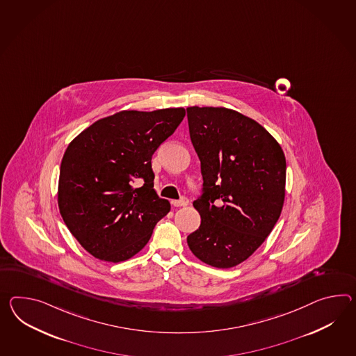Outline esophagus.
Wrapping results in <instances>:
<instances>
[{"label": "esophagus", "instance_id": "obj_1", "mask_svg": "<svg viewBox=\"0 0 356 356\" xmlns=\"http://www.w3.org/2000/svg\"><path fill=\"white\" fill-rule=\"evenodd\" d=\"M188 203H189L188 198H181V200H172V206H174V207H185V206H188Z\"/></svg>", "mask_w": 356, "mask_h": 356}]
</instances>
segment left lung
<instances>
[{"label":"left lung","mask_w":356,"mask_h":356,"mask_svg":"<svg viewBox=\"0 0 356 356\" xmlns=\"http://www.w3.org/2000/svg\"><path fill=\"white\" fill-rule=\"evenodd\" d=\"M191 143L200 156V226L188 235L195 257L218 269L260 247L284 203L286 156L260 123L227 108L189 106Z\"/></svg>","instance_id":"obj_1"}]
</instances>
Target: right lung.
<instances>
[{
  "label": "right lung",
  "mask_w": 356,
  "mask_h": 356,
  "mask_svg": "<svg viewBox=\"0 0 356 356\" xmlns=\"http://www.w3.org/2000/svg\"><path fill=\"white\" fill-rule=\"evenodd\" d=\"M184 117V108L122 111L92 123L67 147L58 204L70 233L96 259L129 260L170 212L168 200L153 189L152 156Z\"/></svg>",
  "instance_id": "right-lung-1"
}]
</instances>
